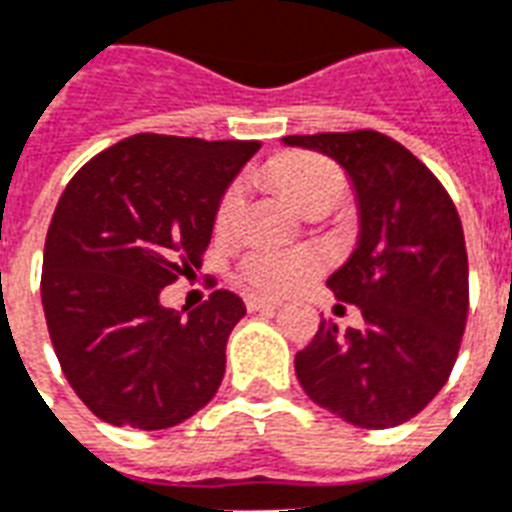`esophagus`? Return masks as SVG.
<instances>
[{"label":"esophagus","instance_id":"34e87169","mask_svg":"<svg viewBox=\"0 0 512 512\" xmlns=\"http://www.w3.org/2000/svg\"><path fill=\"white\" fill-rule=\"evenodd\" d=\"M280 299H269V296H248V310L251 312H275L280 310Z\"/></svg>","mask_w":512,"mask_h":512}]
</instances>
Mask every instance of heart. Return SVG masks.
Segmentation results:
<instances>
[{
  "instance_id": "obj_1",
  "label": "heart",
  "mask_w": 512,
  "mask_h": 512,
  "mask_svg": "<svg viewBox=\"0 0 512 512\" xmlns=\"http://www.w3.org/2000/svg\"><path fill=\"white\" fill-rule=\"evenodd\" d=\"M275 178L280 189L288 194L293 205L304 208L307 202L326 197V194H342L344 178L342 170L334 162L315 157V154H288L283 160H277ZM243 202V186L232 184L227 192L221 194L219 208H216V227L224 229L232 224V219L240 211ZM320 267L318 256L304 248H291V251H253L248 253L240 264L243 277L253 288L267 293L291 291L307 277L315 275Z\"/></svg>"
}]
</instances>
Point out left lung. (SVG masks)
I'll return each mask as SVG.
<instances>
[{"label": "left lung", "instance_id": "obj_1", "mask_svg": "<svg viewBox=\"0 0 512 512\" xmlns=\"http://www.w3.org/2000/svg\"><path fill=\"white\" fill-rule=\"evenodd\" d=\"M328 154L358 197V248L328 277L363 328H320L296 352V376L344 422L384 430L417 417L441 392L467 323V251L449 192L406 146L376 130L285 136Z\"/></svg>", "mask_w": 512, "mask_h": 512}]
</instances>
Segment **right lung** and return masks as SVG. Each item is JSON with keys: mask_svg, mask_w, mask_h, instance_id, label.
<instances>
[{"mask_svg": "<svg viewBox=\"0 0 512 512\" xmlns=\"http://www.w3.org/2000/svg\"><path fill=\"white\" fill-rule=\"evenodd\" d=\"M259 141L138 133L77 170L55 205L42 307L63 374L117 427L181 425L216 395L243 299L213 291L181 315L160 291L202 267L221 194Z\"/></svg>", "mask_w": 512, "mask_h": 512, "instance_id": "add662e5", "label": "right lung"}]
</instances>
